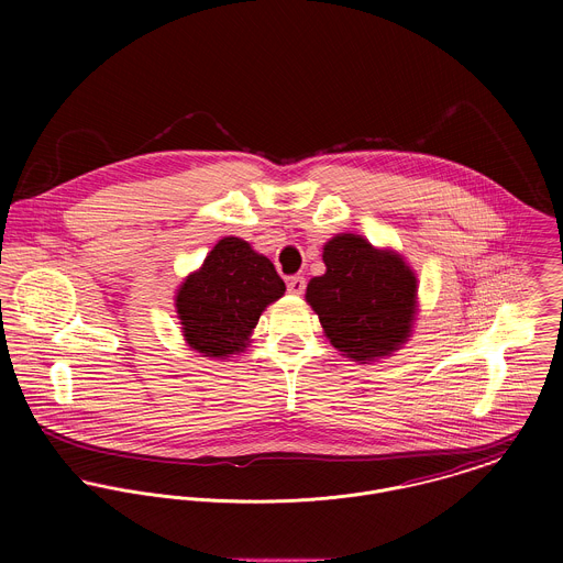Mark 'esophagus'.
I'll return each instance as SVG.
<instances>
[{
	"label": "esophagus",
	"instance_id": "1",
	"mask_svg": "<svg viewBox=\"0 0 563 563\" xmlns=\"http://www.w3.org/2000/svg\"><path fill=\"white\" fill-rule=\"evenodd\" d=\"M288 292H290V295L301 297V295L306 292V277H301V275H292V277L288 279Z\"/></svg>",
	"mask_w": 563,
	"mask_h": 563
}]
</instances>
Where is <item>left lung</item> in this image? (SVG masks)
<instances>
[{"label":"left lung","mask_w":563,"mask_h":563,"mask_svg":"<svg viewBox=\"0 0 563 563\" xmlns=\"http://www.w3.org/2000/svg\"><path fill=\"white\" fill-rule=\"evenodd\" d=\"M327 273L308 284V303L331 344L357 362L390 355L411 331L416 277L393 251L355 234L324 244Z\"/></svg>","instance_id":"8db88e82"}]
</instances>
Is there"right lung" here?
I'll return each instance as SVG.
<instances>
[{"label": "right lung", "mask_w": 563, "mask_h": 563, "mask_svg": "<svg viewBox=\"0 0 563 563\" xmlns=\"http://www.w3.org/2000/svg\"><path fill=\"white\" fill-rule=\"evenodd\" d=\"M284 290L286 284L268 257L241 239H223L177 292L184 338L206 357L241 353L264 308Z\"/></svg>", "instance_id": "add662e5"}]
</instances>
